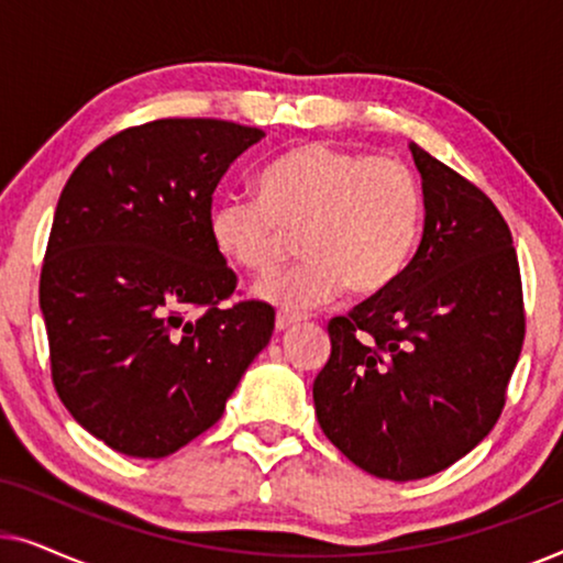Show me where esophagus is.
<instances>
[{
	"label": "esophagus",
	"mask_w": 563,
	"mask_h": 563,
	"mask_svg": "<svg viewBox=\"0 0 563 563\" xmlns=\"http://www.w3.org/2000/svg\"><path fill=\"white\" fill-rule=\"evenodd\" d=\"M302 322V318L299 314H289V312H276V333H284V330H289L291 325H299Z\"/></svg>",
	"instance_id": "34e87169"
}]
</instances>
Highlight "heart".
<instances>
[{"mask_svg":"<svg viewBox=\"0 0 563 563\" xmlns=\"http://www.w3.org/2000/svg\"><path fill=\"white\" fill-rule=\"evenodd\" d=\"M418 176L399 158L314 141L276 156L258 176V197H225L210 212V238L230 264L268 276L302 233L307 261L258 284L284 310H312L349 287L356 297L387 291L420 238Z\"/></svg>","mask_w":563,"mask_h":563,"instance_id":"1","label":"heart"}]
</instances>
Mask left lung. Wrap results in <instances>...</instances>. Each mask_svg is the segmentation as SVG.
<instances>
[{
    "label": "left lung",
    "mask_w": 563,
    "mask_h": 563,
    "mask_svg": "<svg viewBox=\"0 0 563 563\" xmlns=\"http://www.w3.org/2000/svg\"><path fill=\"white\" fill-rule=\"evenodd\" d=\"M410 148L426 195L418 253L387 291L328 322L312 384L328 441L391 482L443 472L489 435L526 338L505 218L474 181Z\"/></svg>",
    "instance_id": "1"
}]
</instances>
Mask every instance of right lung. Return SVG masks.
Wrapping results in <instances>:
<instances>
[{
	"label": "right lung",
	"mask_w": 563,
	"mask_h": 563,
	"mask_svg": "<svg viewBox=\"0 0 563 563\" xmlns=\"http://www.w3.org/2000/svg\"><path fill=\"white\" fill-rule=\"evenodd\" d=\"M264 130L164 118L99 143L60 191L41 268L51 379L81 428L135 459L195 441L274 333L210 238L212 191Z\"/></svg>",
	"instance_id": "1"
}]
</instances>
